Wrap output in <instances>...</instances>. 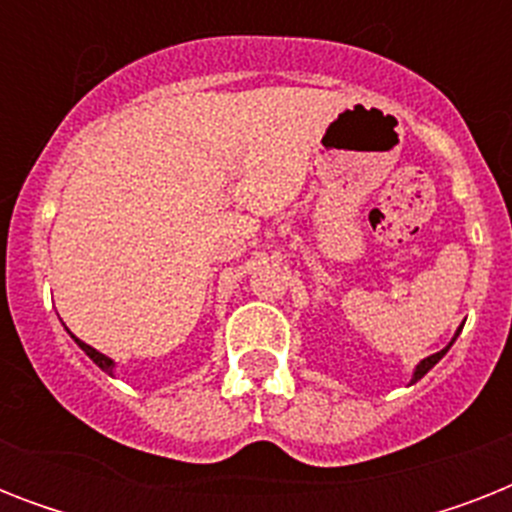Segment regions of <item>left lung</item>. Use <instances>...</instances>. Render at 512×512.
<instances>
[{"label": "left lung", "mask_w": 512, "mask_h": 512, "mask_svg": "<svg viewBox=\"0 0 512 512\" xmlns=\"http://www.w3.org/2000/svg\"><path fill=\"white\" fill-rule=\"evenodd\" d=\"M454 340H457V337H454ZM449 345H452V342H449ZM449 345H446L444 350H438V353H433V356H428V358H425V361H420V366H417V372H414V380L412 382H417V380H420V377H425V374H428L430 369H433V366L438 364V361H441V356H444L446 350H449Z\"/></svg>", "instance_id": "8db88e82"}]
</instances>
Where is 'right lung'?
Masks as SVG:
<instances>
[{
	"label": "right lung",
	"instance_id": "1",
	"mask_svg": "<svg viewBox=\"0 0 512 512\" xmlns=\"http://www.w3.org/2000/svg\"><path fill=\"white\" fill-rule=\"evenodd\" d=\"M74 340H76V337H74ZM76 345H79V348H82L84 353H87V356H90L92 361L100 366V369H103V372L111 374V369H114V361H111V358L103 356V353H98V350L90 348V345H87V342H82V340H76Z\"/></svg>",
	"mask_w": 512,
	"mask_h": 512
}]
</instances>
